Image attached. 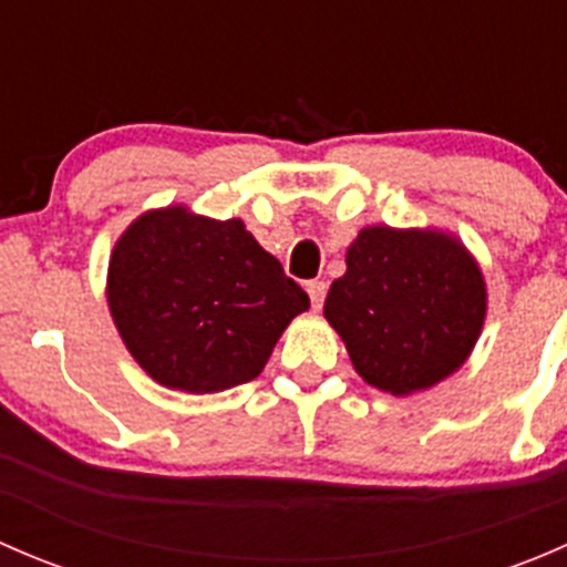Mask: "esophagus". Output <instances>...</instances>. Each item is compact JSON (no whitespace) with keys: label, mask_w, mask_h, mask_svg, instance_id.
Wrapping results in <instances>:
<instances>
[{"label":"esophagus","mask_w":567,"mask_h":567,"mask_svg":"<svg viewBox=\"0 0 567 567\" xmlns=\"http://www.w3.org/2000/svg\"><path fill=\"white\" fill-rule=\"evenodd\" d=\"M307 293H310L312 307L320 310V305H323V299H326V282H323V279H312V282H307Z\"/></svg>","instance_id":"obj_1"}]
</instances>
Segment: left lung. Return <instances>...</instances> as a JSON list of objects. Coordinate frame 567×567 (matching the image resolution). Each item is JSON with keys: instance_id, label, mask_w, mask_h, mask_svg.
I'll use <instances>...</instances> for the list:
<instances>
[{"instance_id": "obj_1", "label": "left lung", "mask_w": 567, "mask_h": 567, "mask_svg": "<svg viewBox=\"0 0 567 567\" xmlns=\"http://www.w3.org/2000/svg\"><path fill=\"white\" fill-rule=\"evenodd\" d=\"M323 316L353 368L392 394L427 390L466 362L485 318V282L455 238L364 227Z\"/></svg>"}]
</instances>
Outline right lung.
I'll return each instance as SVG.
<instances>
[{"instance_id":"obj_1","label":"right lung","mask_w":567,"mask_h":567,"mask_svg":"<svg viewBox=\"0 0 567 567\" xmlns=\"http://www.w3.org/2000/svg\"><path fill=\"white\" fill-rule=\"evenodd\" d=\"M310 296L241 219L140 216L109 260V310L131 357L169 390L221 392L260 375Z\"/></svg>"}]
</instances>
